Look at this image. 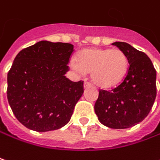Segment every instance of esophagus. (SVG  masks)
<instances>
[{"mask_svg": "<svg viewBox=\"0 0 160 160\" xmlns=\"http://www.w3.org/2000/svg\"><path fill=\"white\" fill-rule=\"evenodd\" d=\"M84 86H85V88H87V87H90V86H92V85H91L89 82H85V85H84Z\"/></svg>", "mask_w": 160, "mask_h": 160, "instance_id": "obj_1", "label": "esophagus"}]
</instances>
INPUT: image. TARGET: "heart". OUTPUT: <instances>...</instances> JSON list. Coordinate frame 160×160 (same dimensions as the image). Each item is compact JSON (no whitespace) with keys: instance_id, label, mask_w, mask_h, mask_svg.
<instances>
[{"instance_id":"b5f03b06","label":"heart","mask_w":160,"mask_h":160,"mask_svg":"<svg viewBox=\"0 0 160 160\" xmlns=\"http://www.w3.org/2000/svg\"><path fill=\"white\" fill-rule=\"evenodd\" d=\"M71 66L77 72L89 73L95 85L109 89L118 86L128 71V60L119 49L88 48L77 55Z\"/></svg>"}]
</instances>
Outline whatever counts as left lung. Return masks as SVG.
<instances>
[{
  "mask_svg": "<svg viewBox=\"0 0 160 160\" xmlns=\"http://www.w3.org/2000/svg\"><path fill=\"white\" fill-rule=\"evenodd\" d=\"M113 45L123 51L128 60L127 75L111 91L100 89L95 104L97 118L110 128L124 129L147 118L157 96V73L149 57L124 42Z\"/></svg>",
  "mask_w": 160,
  "mask_h": 160,
  "instance_id": "left-lung-1",
  "label": "left lung"
}]
</instances>
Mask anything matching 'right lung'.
I'll return each mask as SVG.
<instances>
[{"label":"right lung","instance_id":"1","mask_svg":"<svg viewBox=\"0 0 160 160\" xmlns=\"http://www.w3.org/2000/svg\"><path fill=\"white\" fill-rule=\"evenodd\" d=\"M74 45L41 41L16 55L7 75V98L16 118L29 129L55 130L65 126L84 93V81L72 82Z\"/></svg>","mask_w":160,"mask_h":160}]
</instances>
